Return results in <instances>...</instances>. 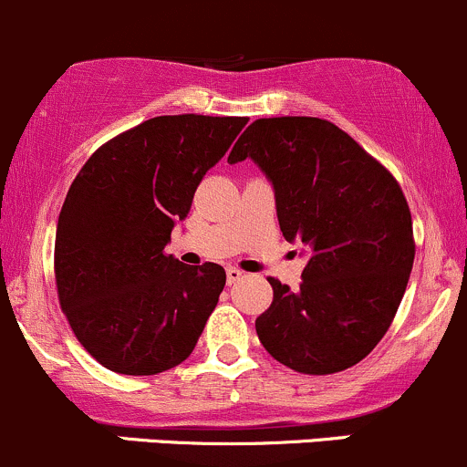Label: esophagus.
<instances>
[{"instance_id": "34e87169", "label": "esophagus", "mask_w": 467, "mask_h": 467, "mask_svg": "<svg viewBox=\"0 0 467 467\" xmlns=\"http://www.w3.org/2000/svg\"><path fill=\"white\" fill-rule=\"evenodd\" d=\"M243 276H244V274L240 272L238 267H227V283H229V285H234V283L243 281Z\"/></svg>"}]
</instances>
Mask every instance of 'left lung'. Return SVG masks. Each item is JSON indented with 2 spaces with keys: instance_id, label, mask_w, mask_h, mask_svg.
I'll list each match as a JSON object with an SVG mask.
<instances>
[{
  "instance_id": "left-lung-1",
  "label": "left lung",
  "mask_w": 467,
  "mask_h": 467,
  "mask_svg": "<svg viewBox=\"0 0 467 467\" xmlns=\"http://www.w3.org/2000/svg\"><path fill=\"white\" fill-rule=\"evenodd\" d=\"M252 160L267 177L287 243L301 244L299 290L269 278L261 344L307 376L344 371L391 326L413 265L411 213L391 172L324 119H258L229 163Z\"/></svg>"
}]
</instances>
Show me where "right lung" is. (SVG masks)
I'll return each mask as SVG.
<instances>
[{"mask_svg": "<svg viewBox=\"0 0 467 467\" xmlns=\"http://www.w3.org/2000/svg\"><path fill=\"white\" fill-rule=\"evenodd\" d=\"M243 117H155L80 168L56 229L57 299L85 350L123 376H157L193 353L227 274L163 252Z\"/></svg>", "mask_w": 467, "mask_h": 467, "instance_id": "right-lung-1", "label": "right lung"}]
</instances>
